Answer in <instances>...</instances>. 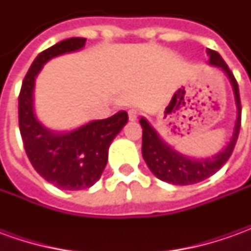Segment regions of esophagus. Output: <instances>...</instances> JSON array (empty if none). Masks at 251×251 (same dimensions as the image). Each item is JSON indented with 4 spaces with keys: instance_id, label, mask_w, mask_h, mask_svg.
<instances>
[{
    "instance_id": "esophagus-1",
    "label": "esophagus",
    "mask_w": 251,
    "mask_h": 251,
    "mask_svg": "<svg viewBox=\"0 0 251 251\" xmlns=\"http://www.w3.org/2000/svg\"><path fill=\"white\" fill-rule=\"evenodd\" d=\"M140 115V111L137 109H130L129 110V120L130 121H136Z\"/></svg>"
}]
</instances>
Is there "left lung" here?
<instances>
[{
	"mask_svg": "<svg viewBox=\"0 0 251 251\" xmlns=\"http://www.w3.org/2000/svg\"><path fill=\"white\" fill-rule=\"evenodd\" d=\"M207 55L210 56L208 63L211 66L221 68L227 75L228 80L231 83L234 97H235V104H237V121L234 126V133H232L230 142L221 152L216 153L212 157L207 158H194L184 156L181 153L176 152L167 142H164L161 137L158 136L157 131L149 125V122L145 118L140 120V124L142 126V157L156 177L171 184L189 185L208 179L226 164L237 144L238 134L241 129V113H242L238 83L228 66L218 52L207 50Z\"/></svg>",
	"mask_w": 251,
	"mask_h": 251,
	"instance_id": "obj_1",
	"label": "left lung"
}]
</instances>
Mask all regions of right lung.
Here are the masks:
<instances>
[{"instance_id": "1", "label": "right lung", "mask_w": 251, "mask_h": 251, "mask_svg": "<svg viewBox=\"0 0 251 251\" xmlns=\"http://www.w3.org/2000/svg\"><path fill=\"white\" fill-rule=\"evenodd\" d=\"M84 44L86 39L71 37L39 53L25 75L19 95L20 133L30 164L43 179L67 191L90 188L100 179L110 144L129 120L126 111H118L75 130L53 131L36 118L33 91L43 66L52 57L82 50Z\"/></svg>"}]
</instances>
